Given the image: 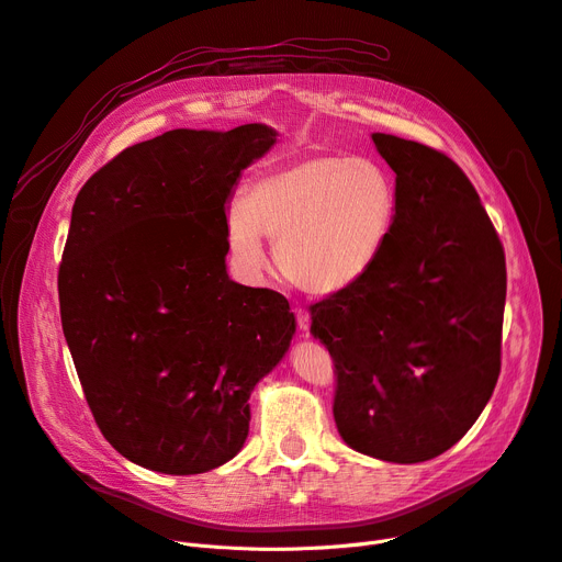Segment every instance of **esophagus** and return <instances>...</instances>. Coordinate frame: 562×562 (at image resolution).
<instances>
[{
    "label": "esophagus",
    "instance_id": "1",
    "mask_svg": "<svg viewBox=\"0 0 562 562\" xmlns=\"http://www.w3.org/2000/svg\"><path fill=\"white\" fill-rule=\"evenodd\" d=\"M296 324H299L301 330H308L311 328V311L296 308Z\"/></svg>",
    "mask_w": 562,
    "mask_h": 562
}]
</instances>
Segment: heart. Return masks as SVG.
<instances>
[{"mask_svg": "<svg viewBox=\"0 0 562 562\" xmlns=\"http://www.w3.org/2000/svg\"><path fill=\"white\" fill-rule=\"evenodd\" d=\"M394 211L396 191L378 161L319 150L258 172L227 209L225 238L247 272L266 268L263 236L272 238L283 281L335 294L371 270Z\"/></svg>", "mask_w": 562, "mask_h": 562, "instance_id": "obj_1", "label": "heart"}]
</instances>
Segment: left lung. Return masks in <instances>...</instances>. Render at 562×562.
<instances>
[{
  "mask_svg": "<svg viewBox=\"0 0 562 562\" xmlns=\"http://www.w3.org/2000/svg\"><path fill=\"white\" fill-rule=\"evenodd\" d=\"M396 172L375 263L311 306L333 358V416L353 450L418 463L450 450L499 378L506 261L465 172L441 150L371 135Z\"/></svg>",
  "mask_w": 562,
  "mask_h": 562,
  "instance_id": "8db88e82",
  "label": "left lung"
}]
</instances>
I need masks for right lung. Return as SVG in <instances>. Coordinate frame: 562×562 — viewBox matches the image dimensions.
I'll return each instance as SVG.
<instances>
[{
	"label": "right lung",
	"mask_w": 562,
	"mask_h": 562,
	"mask_svg": "<svg viewBox=\"0 0 562 562\" xmlns=\"http://www.w3.org/2000/svg\"><path fill=\"white\" fill-rule=\"evenodd\" d=\"M277 133L170 131L82 184L58 270L60 319L108 443L144 468L198 474L249 431V394L294 335L288 299L227 277V200Z\"/></svg>",
	"instance_id": "add662e5"
}]
</instances>
